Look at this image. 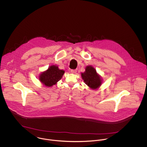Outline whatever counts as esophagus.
<instances>
[{"label": "esophagus", "mask_w": 147, "mask_h": 147, "mask_svg": "<svg viewBox=\"0 0 147 147\" xmlns=\"http://www.w3.org/2000/svg\"><path fill=\"white\" fill-rule=\"evenodd\" d=\"M70 71H71V73L74 74V73H76L77 72V70L76 69H71Z\"/></svg>", "instance_id": "1"}]
</instances>
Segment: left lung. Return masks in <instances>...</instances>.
I'll return each mask as SVG.
<instances>
[{"label":"left lung","instance_id":"8db88e82","mask_svg":"<svg viewBox=\"0 0 147 147\" xmlns=\"http://www.w3.org/2000/svg\"><path fill=\"white\" fill-rule=\"evenodd\" d=\"M85 83L92 89H96L101 84V79L96 71L92 66H87L85 71L82 73Z\"/></svg>","mask_w":147,"mask_h":147}]
</instances>
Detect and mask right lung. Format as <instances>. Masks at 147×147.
<instances>
[{"mask_svg":"<svg viewBox=\"0 0 147 147\" xmlns=\"http://www.w3.org/2000/svg\"><path fill=\"white\" fill-rule=\"evenodd\" d=\"M64 71L60 70L56 65H51L45 71L42 72L39 76V79L42 84L46 86H52L62 78Z\"/></svg>","mask_w":147,"mask_h":147,"instance_id":"right-lung-1","label":"right lung"}]
</instances>
